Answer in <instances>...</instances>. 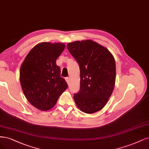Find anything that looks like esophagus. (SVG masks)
<instances>
[{
	"label": "esophagus",
	"instance_id": "esophagus-1",
	"mask_svg": "<svg viewBox=\"0 0 149 149\" xmlns=\"http://www.w3.org/2000/svg\"><path fill=\"white\" fill-rule=\"evenodd\" d=\"M65 80H66V82H67V83L69 84V83H70V78H69V77H66Z\"/></svg>",
	"mask_w": 149,
	"mask_h": 149
}]
</instances>
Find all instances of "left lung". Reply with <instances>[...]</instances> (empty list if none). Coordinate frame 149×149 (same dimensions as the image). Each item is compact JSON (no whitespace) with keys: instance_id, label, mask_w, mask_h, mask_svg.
Returning a JSON list of instances; mask_svg holds the SVG:
<instances>
[{"instance_id":"8db88e82","label":"left lung","mask_w":149,"mask_h":149,"mask_svg":"<svg viewBox=\"0 0 149 149\" xmlns=\"http://www.w3.org/2000/svg\"><path fill=\"white\" fill-rule=\"evenodd\" d=\"M66 47L80 69V89L74 94L75 103L82 111L94 113L106 105L112 94L115 59L109 50L91 40L70 42Z\"/></svg>"}]
</instances>
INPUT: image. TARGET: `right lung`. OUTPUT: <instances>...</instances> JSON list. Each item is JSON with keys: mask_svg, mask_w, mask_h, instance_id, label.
Masks as SVG:
<instances>
[{"mask_svg": "<svg viewBox=\"0 0 149 149\" xmlns=\"http://www.w3.org/2000/svg\"><path fill=\"white\" fill-rule=\"evenodd\" d=\"M65 47L61 43H40L31 50L20 68V84L26 98L40 110L52 109L68 88L56 64Z\"/></svg>", "mask_w": 149, "mask_h": 149, "instance_id": "obj_1", "label": "right lung"}]
</instances>
